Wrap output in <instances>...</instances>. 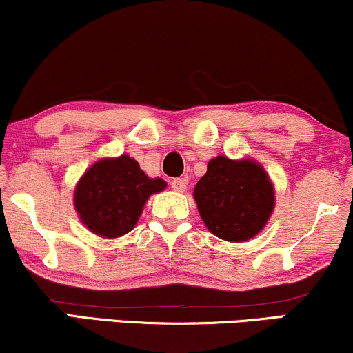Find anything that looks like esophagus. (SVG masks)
I'll return each mask as SVG.
<instances>
[{"instance_id": "1", "label": "esophagus", "mask_w": 353, "mask_h": 353, "mask_svg": "<svg viewBox=\"0 0 353 353\" xmlns=\"http://www.w3.org/2000/svg\"><path fill=\"white\" fill-rule=\"evenodd\" d=\"M171 188L176 190V192H184L185 190V179H172Z\"/></svg>"}]
</instances>
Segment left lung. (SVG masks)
I'll use <instances>...</instances> for the list:
<instances>
[{
  "label": "left lung",
  "instance_id": "obj_1",
  "mask_svg": "<svg viewBox=\"0 0 353 353\" xmlns=\"http://www.w3.org/2000/svg\"><path fill=\"white\" fill-rule=\"evenodd\" d=\"M192 196L205 228L234 244L257 236L275 208L274 182L250 157H212Z\"/></svg>",
  "mask_w": 353,
  "mask_h": 353
}]
</instances>
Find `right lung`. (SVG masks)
Instances as JSON below:
<instances>
[{"label":"right lung","instance_id":"add662e5","mask_svg":"<svg viewBox=\"0 0 353 353\" xmlns=\"http://www.w3.org/2000/svg\"><path fill=\"white\" fill-rule=\"evenodd\" d=\"M165 188L164 179L149 177L134 157L121 154L103 157L86 169L72 201L88 230L103 239H116L134 229L149 197Z\"/></svg>","mask_w":353,"mask_h":353}]
</instances>
